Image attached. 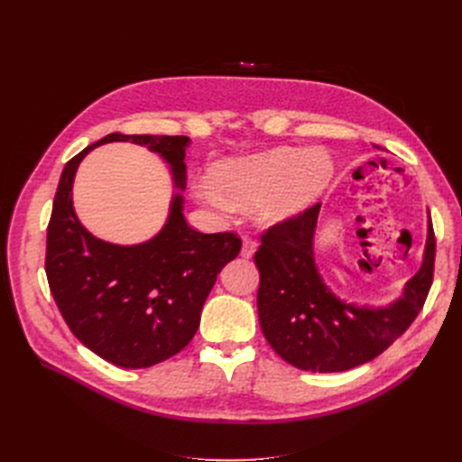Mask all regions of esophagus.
<instances>
[{
	"label": "esophagus",
	"instance_id": "1",
	"mask_svg": "<svg viewBox=\"0 0 462 462\" xmlns=\"http://www.w3.org/2000/svg\"><path fill=\"white\" fill-rule=\"evenodd\" d=\"M256 241L253 239V236H245L243 239V250H241V254L245 256V258H250V256H254V253H256Z\"/></svg>",
	"mask_w": 462,
	"mask_h": 462
}]
</instances>
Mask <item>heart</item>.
Wrapping results in <instances>:
<instances>
[{"label":"heart","mask_w":462,"mask_h":462,"mask_svg":"<svg viewBox=\"0 0 462 462\" xmlns=\"http://www.w3.org/2000/svg\"><path fill=\"white\" fill-rule=\"evenodd\" d=\"M333 162L324 148H273L248 158L223 160L212 179H199L192 192L219 212L236 204H256L262 223H279L309 208L331 180Z\"/></svg>","instance_id":"b5f03b06"}]
</instances>
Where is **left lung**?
I'll list each match as a JSON object with an SVG mask.
<instances>
[{"label": "left lung", "instance_id": "left-lung-1", "mask_svg": "<svg viewBox=\"0 0 462 462\" xmlns=\"http://www.w3.org/2000/svg\"><path fill=\"white\" fill-rule=\"evenodd\" d=\"M319 202L262 233L258 316L263 337L289 365L306 372H345L370 362L399 339L422 310L433 282L436 235L428 223L422 268L387 309L335 297L314 263Z\"/></svg>", "mask_w": 462, "mask_h": 462}]
</instances>
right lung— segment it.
Instances as JSON below:
<instances>
[{
    "label": "right lung",
    "mask_w": 462,
    "mask_h": 462,
    "mask_svg": "<svg viewBox=\"0 0 462 462\" xmlns=\"http://www.w3.org/2000/svg\"><path fill=\"white\" fill-rule=\"evenodd\" d=\"M117 141L158 152L171 165L175 185L185 189L189 136L111 133L79 152L67 162L53 199L46 275L55 304L82 345L116 366L148 368L190 343L217 273L243 243L229 231L206 235L189 227L180 194L153 239L134 246L96 239L77 219L73 179L92 148Z\"/></svg>",
    "instance_id": "add662e5"
}]
</instances>
